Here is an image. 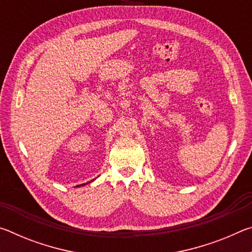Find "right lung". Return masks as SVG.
Wrapping results in <instances>:
<instances>
[{
    "label": "right lung",
    "mask_w": 252,
    "mask_h": 252,
    "mask_svg": "<svg viewBox=\"0 0 252 252\" xmlns=\"http://www.w3.org/2000/svg\"><path fill=\"white\" fill-rule=\"evenodd\" d=\"M81 186H84V185H80V186H78V187H81Z\"/></svg>",
    "instance_id": "right-lung-1"
}]
</instances>
